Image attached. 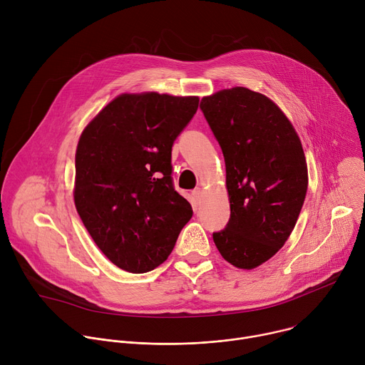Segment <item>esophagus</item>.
<instances>
[{"label": "esophagus", "mask_w": 365, "mask_h": 365, "mask_svg": "<svg viewBox=\"0 0 365 365\" xmlns=\"http://www.w3.org/2000/svg\"><path fill=\"white\" fill-rule=\"evenodd\" d=\"M192 196L195 200H199L202 197V189L200 187H196L193 192H192Z\"/></svg>", "instance_id": "34e87169"}]
</instances>
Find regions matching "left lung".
<instances>
[{
    "label": "left lung",
    "mask_w": 365,
    "mask_h": 365,
    "mask_svg": "<svg viewBox=\"0 0 365 365\" xmlns=\"http://www.w3.org/2000/svg\"><path fill=\"white\" fill-rule=\"evenodd\" d=\"M200 110L221 145L231 215L214 232L228 263L251 270L292 234L307 190L300 138L266 95L242 86L203 96Z\"/></svg>",
    "instance_id": "1"
}]
</instances>
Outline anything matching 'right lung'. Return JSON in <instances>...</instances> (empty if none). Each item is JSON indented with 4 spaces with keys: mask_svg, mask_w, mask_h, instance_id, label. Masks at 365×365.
Listing matches in <instances>:
<instances>
[{
    "mask_svg": "<svg viewBox=\"0 0 365 365\" xmlns=\"http://www.w3.org/2000/svg\"><path fill=\"white\" fill-rule=\"evenodd\" d=\"M197 96L144 92L113 99L83 130L75 159V206L111 263L145 273L172 252L192 218L172 179V147Z\"/></svg>",
    "mask_w": 365,
    "mask_h": 365,
    "instance_id": "right-lung-1",
    "label": "right lung"
}]
</instances>
